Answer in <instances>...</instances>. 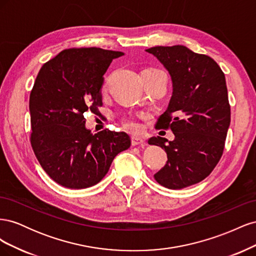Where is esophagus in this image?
I'll list each match as a JSON object with an SVG mask.
<instances>
[{
  "label": "esophagus",
  "instance_id": "34e87169",
  "mask_svg": "<svg viewBox=\"0 0 256 256\" xmlns=\"http://www.w3.org/2000/svg\"><path fill=\"white\" fill-rule=\"evenodd\" d=\"M131 144H132V146H145V141L141 138L132 136L131 138Z\"/></svg>",
  "mask_w": 256,
  "mask_h": 256
}]
</instances>
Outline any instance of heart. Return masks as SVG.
Returning a JSON list of instances; mask_svg holds the SVG:
<instances>
[{
	"label": "heart",
	"instance_id": "1",
	"mask_svg": "<svg viewBox=\"0 0 256 256\" xmlns=\"http://www.w3.org/2000/svg\"><path fill=\"white\" fill-rule=\"evenodd\" d=\"M122 126L128 131H131V132H134V134L138 132V131L141 130L140 124L138 122V120L134 118H131V116L122 120Z\"/></svg>",
	"mask_w": 256,
	"mask_h": 256
}]
</instances>
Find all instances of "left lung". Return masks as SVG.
Segmentation results:
<instances>
[{
    "label": "left lung",
    "instance_id": "1",
    "mask_svg": "<svg viewBox=\"0 0 256 256\" xmlns=\"http://www.w3.org/2000/svg\"><path fill=\"white\" fill-rule=\"evenodd\" d=\"M164 66L172 96L156 128H171L175 138L152 136L148 144L164 148L166 166L154 175L161 186L182 189L202 182L218 164L230 122L226 76L205 54L184 46L146 49Z\"/></svg>",
    "mask_w": 256,
    "mask_h": 256
}]
</instances>
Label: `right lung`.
Returning a JSON list of instances; mask_svg holds the SVG:
<instances>
[{
	"label": "right lung",
	"instance_id": "1",
	"mask_svg": "<svg viewBox=\"0 0 256 256\" xmlns=\"http://www.w3.org/2000/svg\"><path fill=\"white\" fill-rule=\"evenodd\" d=\"M120 51L72 48L44 64L30 95V144L52 180L70 189L98 184L118 154L130 147L126 132L92 134L84 114L102 106L104 74Z\"/></svg>",
	"mask_w": 256,
	"mask_h": 256
}]
</instances>
